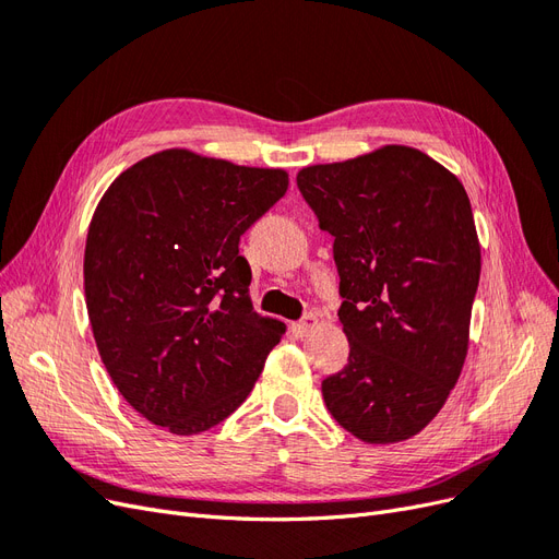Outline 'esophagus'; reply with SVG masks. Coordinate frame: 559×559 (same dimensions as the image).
Masks as SVG:
<instances>
[{
	"label": "esophagus",
	"instance_id": "34e87169",
	"mask_svg": "<svg viewBox=\"0 0 559 559\" xmlns=\"http://www.w3.org/2000/svg\"><path fill=\"white\" fill-rule=\"evenodd\" d=\"M314 329H317V317H314V314H306V317H302L300 321H296V324H294V331H296L300 337L312 333Z\"/></svg>",
	"mask_w": 559,
	"mask_h": 559
}]
</instances>
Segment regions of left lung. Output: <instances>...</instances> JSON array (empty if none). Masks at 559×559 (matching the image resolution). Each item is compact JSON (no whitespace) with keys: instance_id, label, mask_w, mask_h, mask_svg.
<instances>
[{"instance_id":"1","label":"left lung","mask_w":559,"mask_h":559,"mask_svg":"<svg viewBox=\"0 0 559 559\" xmlns=\"http://www.w3.org/2000/svg\"><path fill=\"white\" fill-rule=\"evenodd\" d=\"M298 189L333 235L347 366L321 382L359 441H408L443 408L468 352L480 242L462 181L425 151L386 144L302 167Z\"/></svg>"}]
</instances>
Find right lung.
Instances as JSON below:
<instances>
[{"mask_svg": "<svg viewBox=\"0 0 559 559\" xmlns=\"http://www.w3.org/2000/svg\"><path fill=\"white\" fill-rule=\"evenodd\" d=\"M289 189L282 167L165 148L99 198L83 253L109 378L151 425L207 431L257 384L286 326L253 310L240 235Z\"/></svg>", "mask_w": 559, "mask_h": 559, "instance_id": "right-lung-1", "label": "right lung"}]
</instances>
